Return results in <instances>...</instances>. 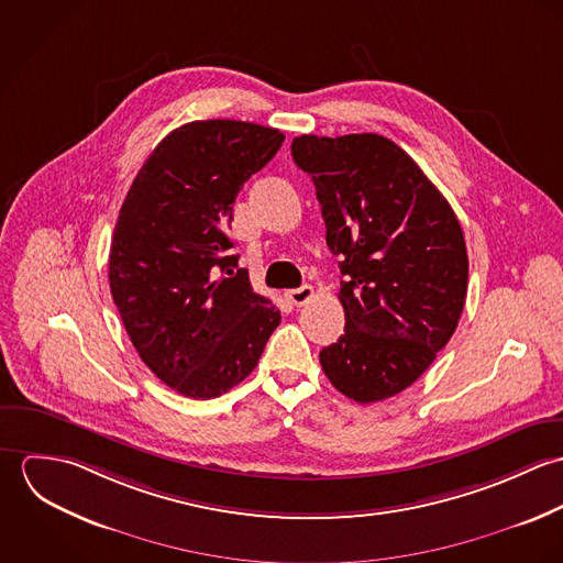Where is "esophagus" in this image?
<instances>
[{
	"label": "esophagus",
	"mask_w": 563,
	"mask_h": 563,
	"mask_svg": "<svg viewBox=\"0 0 563 563\" xmlns=\"http://www.w3.org/2000/svg\"><path fill=\"white\" fill-rule=\"evenodd\" d=\"M314 297V288L312 286H301V288H295V290H288L286 292V299L292 303V306H306L310 299Z\"/></svg>",
	"instance_id": "obj_1"
}]
</instances>
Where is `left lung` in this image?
Returning a JSON list of instances; mask_svg holds the SVG:
<instances>
[{"instance_id":"1","label":"left lung","mask_w":563,"mask_h":563,"mask_svg":"<svg viewBox=\"0 0 563 563\" xmlns=\"http://www.w3.org/2000/svg\"><path fill=\"white\" fill-rule=\"evenodd\" d=\"M292 158L317 186L344 277V333L322 349V371L353 401L390 399L431 366L462 317L468 253L460 221L386 136L303 134Z\"/></svg>"}]
</instances>
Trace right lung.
Returning a JSON list of instances; mask_svg holds the SVG:
<instances>
[{
    "mask_svg": "<svg viewBox=\"0 0 563 563\" xmlns=\"http://www.w3.org/2000/svg\"><path fill=\"white\" fill-rule=\"evenodd\" d=\"M282 143L279 130L255 123H186L152 152L121 206L110 292L141 360L184 397L239 386L282 321L225 234L242 184Z\"/></svg>",
    "mask_w": 563,
    "mask_h": 563,
    "instance_id": "1",
    "label": "right lung"
}]
</instances>
